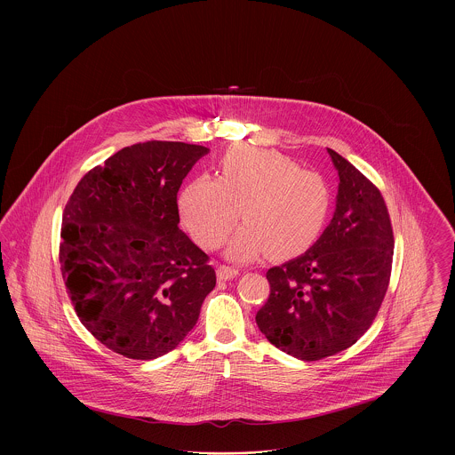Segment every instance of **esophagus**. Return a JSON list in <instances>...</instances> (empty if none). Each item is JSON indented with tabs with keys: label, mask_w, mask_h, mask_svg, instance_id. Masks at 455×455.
<instances>
[{
	"label": "esophagus",
	"mask_w": 455,
	"mask_h": 455,
	"mask_svg": "<svg viewBox=\"0 0 455 455\" xmlns=\"http://www.w3.org/2000/svg\"><path fill=\"white\" fill-rule=\"evenodd\" d=\"M238 275V269L235 267H230V266H218L217 276L220 282H227V280H232Z\"/></svg>",
	"instance_id": "obj_1"
}]
</instances>
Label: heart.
<instances>
[{
  "instance_id": "1",
  "label": "heart",
  "mask_w": 455,
  "mask_h": 455,
  "mask_svg": "<svg viewBox=\"0 0 455 455\" xmlns=\"http://www.w3.org/2000/svg\"><path fill=\"white\" fill-rule=\"evenodd\" d=\"M329 204L321 173L302 171L283 153L254 147L230 148L221 156L220 177H196L179 199L186 227L206 249L225 240L242 208L245 223L225 251L238 262L269 251L276 258L300 254L321 234Z\"/></svg>"
}]
</instances>
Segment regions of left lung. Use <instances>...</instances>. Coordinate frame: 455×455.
Wrapping results in <instances>:
<instances>
[{"mask_svg": "<svg viewBox=\"0 0 455 455\" xmlns=\"http://www.w3.org/2000/svg\"><path fill=\"white\" fill-rule=\"evenodd\" d=\"M336 210L302 256L266 273L271 293L256 314L267 341L315 362L355 345L373 323L389 286L394 235L380 191L339 153Z\"/></svg>", "mask_w": 455, "mask_h": 455, "instance_id": "8db88e82", "label": "left lung"}]
</instances>
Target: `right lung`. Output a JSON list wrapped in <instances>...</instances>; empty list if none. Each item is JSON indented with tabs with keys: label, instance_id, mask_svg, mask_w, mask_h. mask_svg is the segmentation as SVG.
<instances>
[{
	"label": "right lung",
	"instance_id": "obj_1",
	"mask_svg": "<svg viewBox=\"0 0 455 455\" xmlns=\"http://www.w3.org/2000/svg\"><path fill=\"white\" fill-rule=\"evenodd\" d=\"M210 148L126 147L78 182L66 204L60 260L82 324L108 349L153 360L189 334L217 275L179 228L177 193Z\"/></svg>",
	"mask_w": 455,
	"mask_h": 455
}]
</instances>
